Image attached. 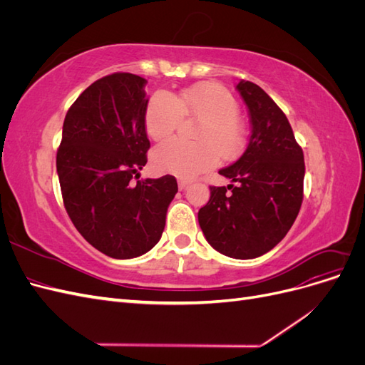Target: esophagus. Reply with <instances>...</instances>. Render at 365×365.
<instances>
[{
  "label": "esophagus",
  "mask_w": 365,
  "mask_h": 365,
  "mask_svg": "<svg viewBox=\"0 0 365 365\" xmlns=\"http://www.w3.org/2000/svg\"><path fill=\"white\" fill-rule=\"evenodd\" d=\"M189 185H190V181H189V180L178 178V187H180V190H185Z\"/></svg>",
  "instance_id": "34e87169"
}]
</instances>
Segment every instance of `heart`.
Returning <instances> with one entry per match:
<instances>
[{
	"label": "heart",
	"instance_id": "obj_1",
	"mask_svg": "<svg viewBox=\"0 0 365 365\" xmlns=\"http://www.w3.org/2000/svg\"><path fill=\"white\" fill-rule=\"evenodd\" d=\"M237 114V103L222 86L200 83L185 88L180 94L155 93L148 103L145 128L153 141L168 140L182 115L201 118L196 130L197 143L173 138L153 152V165L160 172L175 173L181 178H193L217 163L230 158L242 146L244 130Z\"/></svg>",
	"mask_w": 365,
	"mask_h": 365
}]
</instances>
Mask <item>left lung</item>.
Returning <instances> with one entry per match:
<instances>
[{
	"mask_svg": "<svg viewBox=\"0 0 365 365\" xmlns=\"http://www.w3.org/2000/svg\"><path fill=\"white\" fill-rule=\"evenodd\" d=\"M251 135L244 153L219 173L197 220L207 242L233 259H256L286 236L303 202L304 157L282 109L256 83L240 81Z\"/></svg>",
	"mask_w": 365,
	"mask_h": 365,
	"instance_id": "8db88e82",
	"label": "left lung"
}]
</instances>
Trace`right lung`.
<instances>
[{
  "label": "right lung",
  "instance_id": "add662e5",
  "mask_svg": "<svg viewBox=\"0 0 365 365\" xmlns=\"http://www.w3.org/2000/svg\"><path fill=\"white\" fill-rule=\"evenodd\" d=\"M146 83L130 73L91 83L65 115L58 149L56 169L71 222L113 259H134L158 244L178 192L172 175L132 182L150 148Z\"/></svg>",
  "mask_w": 365,
  "mask_h": 365
}]
</instances>
